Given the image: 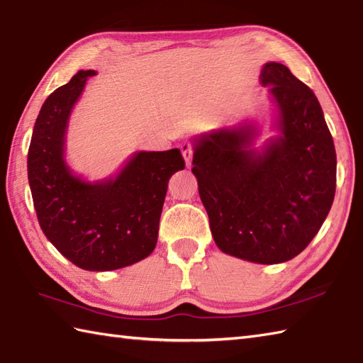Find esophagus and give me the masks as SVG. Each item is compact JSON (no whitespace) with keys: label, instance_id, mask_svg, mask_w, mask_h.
<instances>
[{"label":"esophagus","instance_id":"1","mask_svg":"<svg viewBox=\"0 0 363 363\" xmlns=\"http://www.w3.org/2000/svg\"><path fill=\"white\" fill-rule=\"evenodd\" d=\"M181 152L184 159H186V164L190 168L191 167V157H194V146L190 142H182L181 143Z\"/></svg>","mask_w":363,"mask_h":363}]
</instances>
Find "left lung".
<instances>
[{
  "label": "left lung",
  "mask_w": 363,
  "mask_h": 363,
  "mask_svg": "<svg viewBox=\"0 0 363 363\" xmlns=\"http://www.w3.org/2000/svg\"><path fill=\"white\" fill-rule=\"evenodd\" d=\"M260 82L277 107L279 135L252 148L257 129H218L194 140L191 173L218 248L256 264L306 250L334 203L337 156L313 91L287 67L268 62Z\"/></svg>",
  "instance_id": "left-lung-1"
}]
</instances>
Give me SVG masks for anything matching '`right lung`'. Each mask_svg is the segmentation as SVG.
Returning <instances> with one entry per match:
<instances>
[{
	"mask_svg": "<svg viewBox=\"0 0 363 363\" xmlns=\"http://www.w3.org/2000/svg\"><path fill=\"white\" fill-rule=\"evenodd\" d=\"M94 70L78 72L46 98L28 151V179L46 238L87 272H111L156 248L168 181L186 168L181 151H138L121 172L87 182L64 159L68 118Z\"/></svg>",
	"mask_w": 363,
	"mask_h": 363,
	"instance_id": "right-lung-1",
	"label": "right lung"
}]
</instances>
